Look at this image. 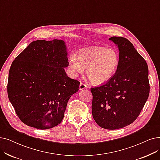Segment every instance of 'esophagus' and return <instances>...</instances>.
<instances>
[{"label": "esophagus", "mask_w": 160, "mask_h": 160, "mask_svg": "<svg viewBox=\"0 0 160 160\" xmlns=\"http://www.w3.org/2000/svg\"><path fill=\"white\" fill-rule=\"evenodd\" d=\"M86 88H87V86H86L85 84H84V83H82V82H80V86H79V88H80V90L84 89H86Z\"/></svg>", "instance_id": "1"}]
</instances>
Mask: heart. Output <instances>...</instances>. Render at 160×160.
<instances>
[{
  "mask_svg": "<svg viewBox=\"0 0 160 160\" xmlns=\"http://www.w3.org/2000/svg\"><path fill=\"white\" fill-rule=\"evenodd\" d=\"M120 57L112 48L95 46L86 48L73 54L68 59L69 67L74 75L87 69L86 74L92 84L100 85L108 82L114 74L119 65Z\"/></svg>",
  "mask_w": 160,
  "mask_h": 160,
  "instance_id": "obj_1",
  "label": "heart"
}]
</instances>
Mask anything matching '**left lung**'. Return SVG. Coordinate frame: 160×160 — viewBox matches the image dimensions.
<instances>
[{
    "instance_id": "8db88e82",
    "label": "left lung",
    "mask_w": 160,
    "mask_h": 160,
    "mask_svg": "<svg viewBox=\"0 0 160 160\" xmlns=\"http://www.w3.org/2000/svg\"><path fill=\"white\" fill-rule=\"evenodd\" d=\"M120 62L105 84L92 88V115L99 126L117 129L133 123L140 114L150 93L147 62L127 38L112 37Z\"/></svg>"
}]
</instances>
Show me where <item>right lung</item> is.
<instances>
[{
	"label": "right lung",
	"instance_id": "right-lung-1",
	"mask_svg": "<svg viewBox=\"0 0 160 160\" xmlns=\"http://www.w3.org/2000/svg\"><path fill=\"white\" fill-rule=\"evenodd\" d=\"M68 66L65 42L58 39L33 41L13 60L7 90L21 121L38 129L61 122L68 99L80 86L67 75Z\"/></svg>",
	"mask_w": 160,
	"mask_h": 160
}]
</instances>
